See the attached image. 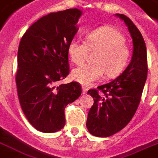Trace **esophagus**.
Instances as JSON below:
<instances>
[{
    "label": "esophagus",
    "mask_w": 158,
    "mask_h": 158,
    "mask_svg": "<svg viewBox=\"0 0 158 158\" xmlns=\"http://www.w3.org/2000/svg\"><path fill=\"white\" fill-rule=\"evenodd\" d=\"M82 88H83V94H86L87 92H88V88L85 86H83Z\"/></svg>",
    "instance_id": "34e87169"
}]
</instances>
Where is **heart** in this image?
<instances>
[{
	"label": "heart",
	"mask_w": 158,
	"mask_h": 158,
	"mask_svg": "<svg viewBox=\"0 0 158 158\" xmlns=\"http://www.w3.org/2000/svg\"><path fill=\"white\" fill-rule=\"evenodd\" d=\"M86 42L78 38L70 41L68 52L74 64L86 60L90 51L98 50L94 64H85L74 69L72 76L76 81L90 85L104 78H115L124 70L129 63L130 52L125 44V37L110 26H101L87 33Z\"/></svg>",
	"instance_id": "heart-1"
}]
</instances>
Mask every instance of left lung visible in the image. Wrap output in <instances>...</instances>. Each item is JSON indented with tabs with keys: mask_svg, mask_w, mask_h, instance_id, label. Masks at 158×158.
<instances>
[{
	"mask_svg": "<svg viewBox=\"0 0 158 158\" xmlns=\"http://www.w3.org/2000/svg\"><path fill=\"white\" fill-rule=\"evenodd\" d=\"M127 25L133 39L132 59L125 70L115 80L89 89L94 103L88 114L86 126L91 135L109 137L130 122L139 105L148 75L147 49L142 34L126 15H115ZM103 94L102 96L99 92Z\"/></svg>",
	"mask_w": 158,
	"mask_h": 158,
	"instance_id": "left-lung-1",
	"label": "left lung"
}]
</instances>
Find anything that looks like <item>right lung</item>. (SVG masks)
Returning <instances> with one entry per match:
<instances>
[{
  "instance_id": "right-lung-1",
  "label": "right lung",
  "mask_w": 158,
  "mask_h": 158,
  "mask_svg": "<svg viewBox=\"0 0 158 158\" xmlns=\"http://www.w3.org/2000/svg\"><path fill=\"white\" fill-rule=\"evenodd\" d=\"M82 12L78 9L50 13L33 23L21 38L15 81L26 118L36 130L59 131L64 126V108L82 93L73 81L60 84L69 74L68 46L76 34Z\"/></svg>"
}]
</instances>
